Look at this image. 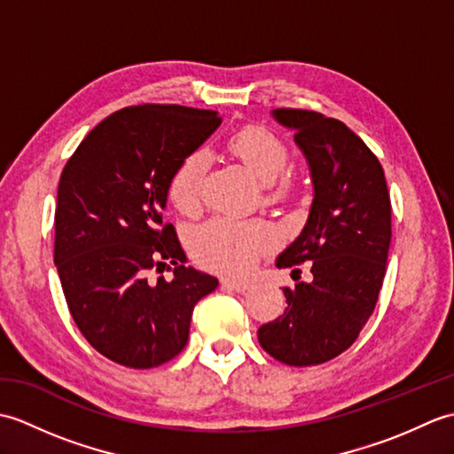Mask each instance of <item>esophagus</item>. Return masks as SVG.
<instances>
[{"label": "esophagus", "mask_w": 454, "mask_h": 454, "mask_svg": "<svg viewBox=\"0 0 454 454\" xmlns=\"http://www.w3.org/2000/svg\"><path fill=\"white\" fill-rule=\"evenodd\" d=\"M220 285H222V288H224V291H232V293H246L249 288V283L232 281V278H224V281H222Z\"/></svg>", "instance_id": "1"}]
</instances>
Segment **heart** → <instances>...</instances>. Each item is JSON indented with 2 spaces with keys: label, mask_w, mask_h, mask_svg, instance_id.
I'll return each mask as SVG.
<instances>
[{
  "label": "heart",
  "mask_w": 454,
  "mask_h": 454,
  "mask_svg": "<svg viewBox=\"0 0 454 454\" xmlns=\"http://www.w3.org/2000/svg\"><path fill=\"white\" fill-rule=\"evenodd\" d=\"M230 150L254 176L271 185L288 166V148L271 130L249 127L230 138ZM208 171V153L191 152L169 179V199L183 212L199 207L202 183ZM278 242L277 230L265 220H242L215 215L191 230L187 244L192 257L210 271L239 275L249 271L265 252Z\"/></svg>",
  "instance_id": "heart-1"
}]
</instances>
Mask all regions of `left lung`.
I'll list each match as a JSON object with an SVG mask.
<instances>
[{"instance_id":"8db88e82","label":"left lung","mask_w":454,"mask_h":454,"mask_svg":"<svg viewBox=\"0 0 454 454\" xmlns=\"http://www.w3.org/2000/svg\"><path fill=\"white\" fill-rule=\"evenodd\" d=\"M271 117L294 132L314 187L308 220L277 267L312 262V281L283 288V316L259 327L263 349L310 366L349 349L369 320L387 275L390 195L380 161L341 121L301 109Z\"/></svg>"}]
</instances>
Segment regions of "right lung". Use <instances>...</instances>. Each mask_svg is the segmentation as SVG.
I'll list each match as a JSON object with an SVG mask.
<instances>
[{"instance_id": "right-lung-1", "label": "right lung", "mask_w": 454, "mask_h": 454, "mask_svg": "<svg viewBox=\"0 0 454 454\" xmlns=\"http://www.w3.org/2000/svg\"><path fill=\"white\" fill-rule=\"evenodd\" d=\"M216 111L138 105L101 121L58 183L54 265L75 325L107 359L152 369L179 355L192 308L218 278L187 267L171 224H161L181 160L220 127ZM166 261L174 278L147 271Z\"/></svg>"}]
</instances>
